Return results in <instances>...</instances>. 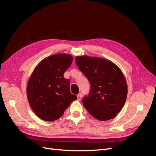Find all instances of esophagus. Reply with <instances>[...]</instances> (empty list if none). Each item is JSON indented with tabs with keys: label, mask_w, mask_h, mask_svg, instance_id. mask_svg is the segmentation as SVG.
<instances>
[{
	"label": "esophagus",
	"mask_w": 156,
	"mask_h": 156,
	"mask_svg": "<svg viewBox=\"0 0 156 156\" xmlns=\"http://www.w3.org/2000/svg\"><path fill=\"white\" fill-rule=\"evenodd\" d=\"M77 100H81V98H82V94H81V93L79 94L77 96Z\"/></svg>",
	"instance_id": "1"
}]
</instances>
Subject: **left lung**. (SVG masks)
<instances>
[{
  "label": "left lung",
  "mask_w": 156,
  "mask_h": 156,
  "mask_svg": "<svg viewBox=\"0 0 156 156\" xmlns=\"http://www.w3.org/2000/svg\"><path fill=\"white\" fill-rule=\"evenodd\" d=\"M75 62L88 79L91 89L83 103L95 119H114L123 108L127 85L124 73L112 61L96 56H77Z\"/></svg>",
  "instance_id": "8db88e82"
}]
</instances>
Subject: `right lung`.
Masks as SVG:
<instances>
[{
    "mask_svg": "<svg viewBox=\"0 0 156 156\" xmlns=\"http://www.w3.org/2000/svg\"><path fill=\"white\" fill-rule=\"evenodd\" d=\"M73 58L70 54L51 55L33 70L27 86V99L32 111L41 120L58 119L71 103L77 100L70 92L69 80L64 77Z\"/></svg>",
    "mask_w": 156,
    "mask_h": 156,
    "instance_id": "obj_1",
    "label": "right lung"
}]
</instances>
